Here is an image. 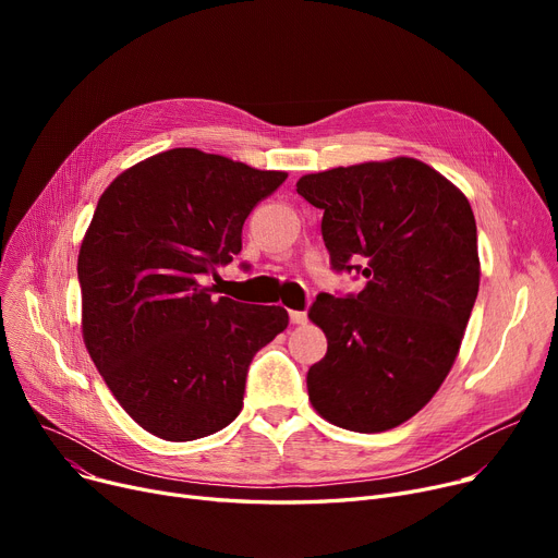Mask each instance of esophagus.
I'll list each match as a JSON object with an SVG mask.
<instances>
[{
  "label": "esophagus",
  "mask_w": 558,
  "mask_h": 558,
  "mask_svg": "<svg viewBox=\"0 0 558 558\" xmlns=\"http://www.w3.org/2000/svg\"><path fill=\"white\" fill-rule=\"evenodd\" d=\"M289 318H291V324H296V326H305V324H307V312L291 310V312H289Z\"/></svg>",
  "instance_id": "1"
}]
</instances>
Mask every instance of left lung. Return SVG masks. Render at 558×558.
<instances>
[{
	"instance_id": "obj_1",
	"label": "left lung",
	"mask_w": 558,
	"mask_h": 558,
	"mask_svg": "<svg viewBox=\"0 0 558 558\" xmlns=\"http://www.w3.org/2000/svg\"><path fill=\"white\" fill-rule=\"evenodd\" d=\"M296 192L324 210L332 269L366 278L357 294H318L307 312L328 337L307 371L312 407L350 432L398 427L444 385L477 299L471 203L414 158L307 173Z\"/></svg>"
}]
</instances>
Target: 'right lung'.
I'll return each mask as SVG.
<instances>
[{
	"mask_svg": "<svg viewBox=\"0 0 558 558\" xmlns=\"http://www.w3.org/2000/svg\"><path fill=\"white\" fill-rule=\"evenodd\" d=\"M284 171L198 149L146 158L106 187L78 251L83 341L124 412L165 441L230 425L246 373L280 335V305L213 299L203 276L242 251V226Z\"/></svg>",
	"mask_w": 558,
	"mask_h": 558,
	"instance_id": "obj_1",
	"label": "right lung"
}]
</instances>
